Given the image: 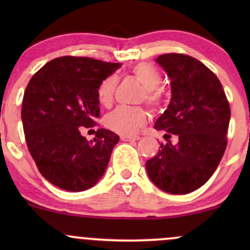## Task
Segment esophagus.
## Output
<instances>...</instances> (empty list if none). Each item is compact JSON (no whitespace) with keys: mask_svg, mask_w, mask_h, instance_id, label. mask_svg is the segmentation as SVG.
<instances>
[{"mask_svg":"<svg viewBox=\"0 0 250 250\" xmlns=\"http://www.w3.org/2000/svg\"><path fill=\"white\" fill-rule=\"evenodd\" d=\"M140 137L139 136H127V135H121L122 141H137Z\"/></svg>","mask_w":250,"mask_h":250,"instance_id":"obj_1","label":"esophagus"}]
</instances>
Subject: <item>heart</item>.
<instances>
[{
	"label": "heart",
	"mask_w": 250,
	"mask_h": 250,
	"mask_svg": "<svg viewBox=\"0 0 250 250\" xmlns=\"http://www.w3.org/2000/svg\"><path fill=\"white\" fill-rule=\"evenodd\" d=\"M131 73L143 85L141 100H145L150 107L157 108L162 104L163 94L162 76L160 71L149 63L135 64ZM117 84L116 76L110 75L102 80L97 87V99L101 104L108 105L113 101ZM147 121V113L140 107H117L105 116V125L110 130L121 135H134Z\"/></svg>",
	"instance_id": "obj_1"
}]
</instances>
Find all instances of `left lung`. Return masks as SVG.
I'll list each match as a JSON object with an SVG mask.
<instances>
[{
	"instance_id": "left-lung-1",
	"label": "left lung",
	"mask_w": 250,
	"mask_h": 250,
	"mask_svg": "<svg viewBox=\"0 0 250 250\" xmlns=\"http://www.w3.org/2000/svg\"><path fill=\"white\" fill-rule=\"evenodd\" d=\"M156 62L170 79L171 100L154 128L179 142L162 143L146 168L161 190L188 194L210 179L225 154L230 107L219 79L199 60L171 53Z\"/></svg>"
}]
</instances>
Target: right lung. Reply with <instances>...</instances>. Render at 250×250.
<instances>
[{"mask_svg": "<svg viewBox=\"0 0 250 250\" xmlns=\"http://www.w3.org/2000/svg\"><path fill=\"white\" fill-rule=\"evenodd\" d=\"M121 67L90 57L62 56L31 77L22 102L28 149L40 173L59 188L83 191L104 174L119 135L99 129L95 139L81 135L100 116L97 87Z\"/></svg>", "mask_w": 250, "mask_h": 250, "instance_id": "add662e5", "label": "right lung"}]
</instances>
